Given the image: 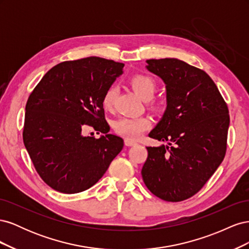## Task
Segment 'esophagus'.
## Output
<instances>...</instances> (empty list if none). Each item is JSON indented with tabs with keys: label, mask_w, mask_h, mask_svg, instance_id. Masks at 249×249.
<instances>
[{
	"label": "esophagus",
	"mask_w": 249,
	"mask_h": 249,
	"mask_svg": "<svg viewBox=\"0 0 249 249\" xmlns=\"http://www.w3.org/2000/svg\"><path fill=\"white\" fill-rule=\"evenodd\" d=\"M124 144L126 146H133L135 144H137V142L134 141V140H131V139H124Z\"/></svg>",
	"instance_id": "obj_1"
}]
</instances>
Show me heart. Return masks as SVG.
Wrapping results in <instances>:
<instances>
[{
  "label": "heart",
  "instance_id": "heart-1",
  "mask_svg": "<svg viewBox=\"0 0 249 249\" xmlns=\"http://www.w3.org/2000/svg\"><path fill=\"white\" fill-rule=\"evenodd\" d=\"M129 83L134 91L144 101L152 99L156 92V81L152 77L146 76V74H135V76H133L130 79ZM115 97L116 87L112 85L107 88V90L103 95L102 104L104 108L107 110H111L113 106H114ZM152 105L153 106H157V104L155 102H153ZM152 124V118L146 115L138 117H122L115 122L114 130L118 135H120V136L133 140L137 139L145 131L150 129Z\"/></svg>",
  "mask_w": 249,
  "mask_h": 249
}]
</instances>
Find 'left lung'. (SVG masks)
<instances>
[{"instance_id":"left-lung-1","label":"left lung","mask_w":249,"mask_h":249,"mask_svg":"<svg viewBox=\"0 0 249 249\" xmlns=\"http://www.w3.org/2000/svg\"><path fill=\"white\" fill-rule=\"evenodd\" d=\"M146 62V69L164 81L167 99L162 119L148 136L168 143L146 147L142 178L157 197L182 201L196 194L223 161L229 108L202 70L176 58Z\"/></svg>"}]
</instances>
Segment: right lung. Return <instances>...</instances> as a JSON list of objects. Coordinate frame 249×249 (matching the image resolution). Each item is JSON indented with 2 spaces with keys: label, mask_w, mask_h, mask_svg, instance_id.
I'll return each instance as SVG.
<instances>
[{
  "label": "right lung",
  "mask_w": 249,
  "mask_h": 249,
  "mask_svg": "<svg viewBox=\"0 0 249 249\" xmlns=\"http://www.w3.org/2000/svg\"><path fill=\"white\" fill-rule=\"evenodd\" d=\"M124 66L100 57L64 61L30 94L22 139L37 173L54 190L73 194L89 189L122 152L124 140L108 134L102 99ZM85 125L104 135L83 137Z\"/></svg>",
  "instance_id": "add662e5"
}]
</instances>
